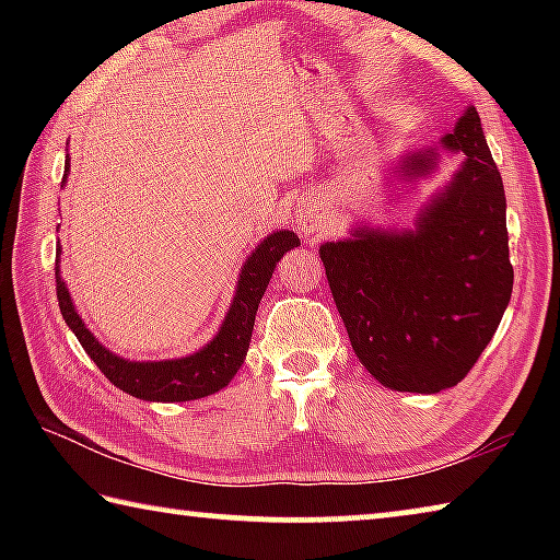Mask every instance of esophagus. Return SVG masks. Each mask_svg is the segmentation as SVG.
I'll return each instance as SVG.
<instances>
[{
    "instance_id": "34e87169",
    "label": "esophagus",
    "mask_w": 560,
    "mask_h": 560,
    "mask_svg": "<svg viewBox=\"0 0 560 560\" xmlns=\"http://www.w3.org/2000/svg\"><path fill=\"white\" fill-rule=\"evenodd\" d=\"M301 230H303V234H306V236H314L316 232H320V222L316 220V217H311V214H306V217L301 214Z\"/></svg>"
}]
</instances>
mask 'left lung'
<instances>
[{
  "label": "left lung",
  "instance_id": "1",
  "mask_svg": "<svg viewBox=\"0 0 560 560\" xmlns=\"http://www.w3.org/2000/svg\"><path fill=\"white\" fill-rule=\"evenodd\" d=\"M442 148L464 163L422 207L415 230L360 224L318 249L358 360L400 393H440L464 381L514 289L504 183L477 108L462 113ZM438 160L434 148L407 153L397 173L415 183Z\"/></svg>",
  "mask_w": 560,
  "mask_h": 560
}]
</instances>
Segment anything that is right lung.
Here are the masks:
<instances>
[{
  "mask_svg": "<svg viewBox=\"0 0 560 560\" xmlns=\"http://www.w3.org/2000/svg\"><path fill=\"white\" fill-rule=\"evenodd\" d=\"M69 158L63 165V183L69 175ZM299 236L289 230H279L269 234L249 257H246L232 306L226 311L217 336L205 348L192 355L175 358V360H126L98 343V338L91 334L83 324V318L75 311L71 293L61 279L59 259H56V296H59V308L83 350L91 355L98 371L108 381L120 387L122 393L148 402H185L207 397L222 387L230 385L232 377L240 371L246 350H249L254 318H257L259 301L269 287V279L277 269L283 254L299 246Z\"/></svg>",
  "mask_w": 560,
  "mask_h": 560,
  "instance_id": "1",
  "label": "right lung"
}]
</instances>
